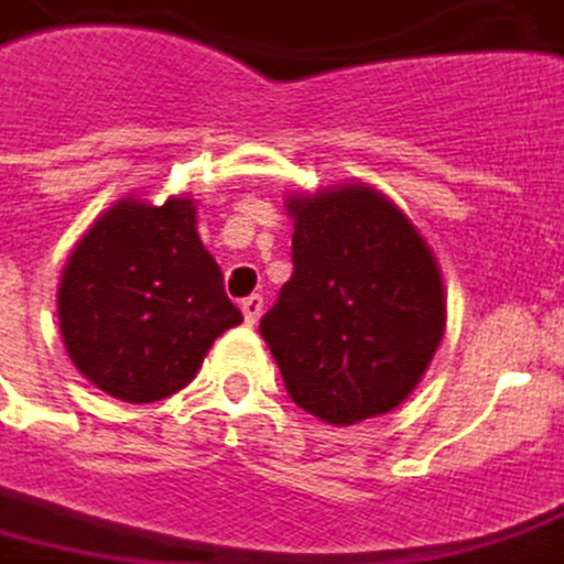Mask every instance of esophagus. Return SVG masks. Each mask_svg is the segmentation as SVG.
<instances>
[{"mask_svg": "<svg viewBox=\"0 0 564 564\" xmlns=\"http://www.w3.org/2000/svg\"><path fill=\"white\" fill-rule=\"evenodd\" d=\"M241 313H245V323H248V326H257L260 316H263V297H260V294L245 297V301H241Z\"/></svg>", "mask_w": 564, "mask_h": 564, "instance_id": "34e87169", "label": "esophagus"}]
</instances>
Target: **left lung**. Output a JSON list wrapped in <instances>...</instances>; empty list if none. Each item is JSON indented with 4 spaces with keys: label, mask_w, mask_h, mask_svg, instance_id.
Masks as SVG:
<instances>
[{
    "label": "left lung",
    "mask_w": 564,
    "mask_h": 564,
    "mask_svg": "<svg viewBox=\"0 0 564 564\" xmlns=\"http://www.w3.org/2000/svg\"><path fill=\"white\" fill-rule=\"evenodd\" d=\"M294 273L260 319L291 400L328 425L391 413L447 326L432 248L379 188L291 195Z\"/></svg>",
    "instance_id": "obj_1"
}]
</instances>
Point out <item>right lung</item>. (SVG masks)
<instances>
[{
	"label": "right lung",
	"instance_id": "right-lung-1",
	"mask_svg": "<svg viewBox=\"0 0 564 564\" xmlns=\"http://www.w3.org/2000/svg\"><path fill=\"white\" fill-rule=\"evenodd\" d=\"M238 323L188 198L161 207L117 202L79 238L58 285L70 362L127 403L176 394L195 379L210 344Z\"/></svg>",
	"mask_w": 564,
	"mask_h": 564
}]
</instances>
